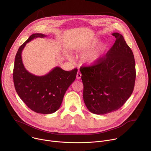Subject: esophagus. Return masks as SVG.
Listing matches in <instances>:
<instances>
[{"mask_svg": "<svg viewBox=\"0 0 151 151\" xmlns=\"http://www.w3.org/2000/svg\"><path fill=\"white\" fill-rule=\"evenodd\" d=\"M81 73L80 72H78L77 74H76V78L78 79H80L81 78Z\"/></svg>", "mask_w": 151, "mask_h": 151, "instance_id": "34e87169", "label": "esophagus"}]
</instances>
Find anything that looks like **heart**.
<instances>
[{"instance_id":"heart-1","label":"heart","mask_w":151,"mask_h":151,"mask_svg":"<svg viewBox=\"0 0 151 151\" xmlns=\"http://www.w3.org/2000/svg\"><path fill=\"white\" fill-rule=\"evenodd\" d=\"M98 43V41L97 40L93 41L92 42L89 43L85 47L84 49L86 51H89L93 49L97 45ZM106 46L105 45H102L98 49L95 50L89 53L88 54H87L84 58V61L86 62V63L87 65H91L99 62L103 57L104 53L106 49Z\"/></svg>"}]
</instances>
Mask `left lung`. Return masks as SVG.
I'll return each instance as SVG.
<instances>
[{"instance_id":"left-lung-1","label":"left lung","mask_w":151,"mask_h":151,"mask_svg":"<svg viewBox=\"0 0 151 151\" xmlns=\"http://www.w3.org/2000/svg\"><path fill=\"white\" fill-rule=\"evenodd\" d=\"M112 47L99 62L81 67L84 85L83 99L88 110L96 114L115 111L132 93L135 80V64L132 50L118 32Z\"/></svg>"}]
</instances>
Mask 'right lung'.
<instances>
[{"instance_id": "1", "label": "right lung", "mask_w": 151, "mask_h": 151, "mask_svg": "<svg viewBox=\"0 0 151 151\" xmlns=\"http://www.w3.org/2000/svg\"><path fill=\"white\" fill-rule=\"evenodd\" d=\"M43 34H33L20 46L16 55L13 80L19 96L32 111L40 114H52L60 107L65 91L76 79L78 69L68 72L54 67L43 76H36L27 70L22 62V53L26 45Z\"/></svg>"}]
</instances>
